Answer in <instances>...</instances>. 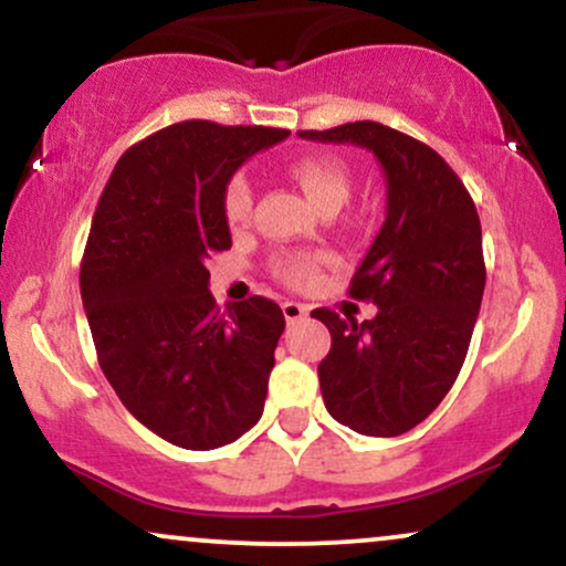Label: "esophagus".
Masks as SVG:
<instances>
[{"label":"esophagus","mask_w":566,"mask_h":566,"mask_svg":"<svg viewBox=\"0 0 566 566\" xmlns=\"http://www.w3.org/2000/svg\"><path fill=\"white\" fill-rule=\"evenodd\" d=\"M282 311H284V319H287L290 324L301 322L303 316H308V308H305L303 303H295V301H284Z\"/></svg>","instance_id":"esophagus-1"}]
</instances>
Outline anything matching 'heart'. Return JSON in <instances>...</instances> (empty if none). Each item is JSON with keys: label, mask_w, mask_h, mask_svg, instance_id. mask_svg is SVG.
<instances>
[{"label": "heart", "mask_w": 566, "mask_h": 566, "mask_svg": "<svg viewBox=\"0 0 566 566\" xmlns=\"http://www.w3.org/2000/svg\"><path fill=\"white\" fill-rule=\"evenodd\" d=\"M290 175L324 216H333V212L340 210L350 197V188H354V178H350L346 161L327 151L297 157L290 165ZM250 216L252 184L244 172H233L223 188V218L231 226V231H242L250 223ZM319 255L295 252V255H279L271 263V271L287 287H308L319 276Z\"/></svg>", "instance_id": "heart-1"}]
</instances>
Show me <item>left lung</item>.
<instances>
[{
	"mask_svg": "<svg viewBox=\"0 0 566 566\" xmlns=\"http://www.w3.org/2000/svg\"><path fill=\"white\" fill-rule=\"evenodd\" d=\"M297 135L369 148L386 172V223L348 287L378 314L311 316L333 335L319 365L327 412L365 437H399L441 405L469 354L486 279L476 205L431 146L380 122Z\"/></svg>",
	"mask_w": 566,
	"mask_h": 566,
	"instance_id": "8db88e82",
	"label": "left lung"
}]
</instances>
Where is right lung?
Masks as SVG:
<instances>
[{"label":"right lung","mask_w":566,"mask_h":566,"mask_svg":"<svg viewBox=\"0 0 566 566\" xmlns=\"http://www.w3.org/2000/svg\"><path fill=\"white\" fill-rule=\"evenodd\" d=\"M290 129L188 119L129 146L103 188L80 287L97 365L148 431L184 450L231 444L261 420L284 314L218 308L207 258L231 247L226 180Z\"/></svg>","instance_id":"1"}]
</instances>
